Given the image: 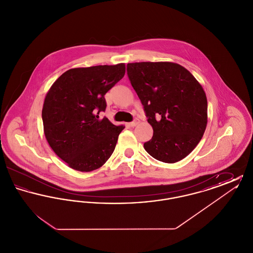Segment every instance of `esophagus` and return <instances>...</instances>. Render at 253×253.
I'll use <instances>...</instances> for the list:
<instances>
[{
	"label": "esophagus",
	"instance_id": "34e87169",
	"mask_svg": "<svg viewBox=\"0 0 253 253\" xmlns=\"http://www.w3.org/2000/svg\"><path fill=\"white\" fill-rule=\"evenodd\" d=\"M138 122H139L138 120H137V119H135L134 121H132V122H130V123H129V125H130V126H132V127H134L135 125H137V123H138Z\"/></svg>",
	"mask_w": 253,
	"mask_h": 253
}]
</instances>
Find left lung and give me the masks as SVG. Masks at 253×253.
Listing matches in <instances>:
<instances>
[{
  "mask_svg": "<svg viewBox=\"0 0 253 253\" xmlns=\"http://www.w3.org/2000/svg\"><path fill=\"white\" fill-rule=\"evenodd\" d=\"M127 75L154 130L152 139L144 143L146 152L165 163L187 157L207 126L208 102L202 86L173 62L128 63Z\"/></svg>",
  "mask_w": 253,
  "mask_h": 253,
  "instance_id": "1",
  "label": "left lung"
}]
</instances>
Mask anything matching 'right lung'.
<instances>
[{"label": "right lung", "mask_w": 253, "mask_h": 253, "mask_svg": "<svg viewBox=\"0 0 253 253\" xmlns=\"http://www.w3.org/2000/svg\"><path fill=\"white\" fill-rule=\"evenodd\" d=\"M124 74V63L74 68L49 89L42 112L44 134L70 168L91 171L112 156L124 126L98 115L107 106L104 95Z\"/></svg>", "instance_id": "1"}]
</instances>
